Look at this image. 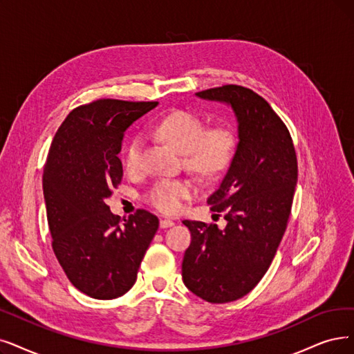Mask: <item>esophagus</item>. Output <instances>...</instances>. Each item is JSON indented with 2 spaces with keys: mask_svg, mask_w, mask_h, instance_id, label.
I'll list each match as a JSON object with an SVG mask.
<instances>
[{
  "mask_svg": "<svg viewBox=\"0 0 354 354\" xmlns=\"http://www.w3.org/2000/svg\"><path fill=\"white\" fill-rule=\"evenodd\" d=\"M174 223H176V222H174L173 219H165V218H164V219H161V221H160V226H161L162 230L169 228V226H173Z\"/></svg>",
  "mask_w": 354,
  "mask_h": 354,
  "instance_id": "1",
  "label": "esophagus"
}]
</instances>
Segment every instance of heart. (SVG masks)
Wrapping results in <instances>:
<instances>
[{
    "label": "heart",
    "mask_w": 354,
    "mask_h": 354,
    "mask_svg": "<svg viewBox=\"0 0 354 354\" xmlns=\"http://www.w3.org/2000/svg\"><path fill=\"white\" fill-rule=\"evenodd\" d=\"M153 135L181 153H186L190 167L203 174H215L230 162L235 140L230 131L223 128L205 132L203 122L186 110H174L164 115L152 126ZM142 144L133 139L126 148L123 167L128 173H135L140 165ZM194 193L190 181L161 180L147 193V202L165 214H176L183 202Z\"/></svg>",
    "instance_id": "heart-1"
}]
</instances>
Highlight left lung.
I'll return each mask as SVG.
<instances>
[{
  "instance_id": "8db88e82",
  "label": "left lung",
  "mask_w": 354,
  "mask_h": 354,
  "mask_svg": "<svg viewBox=\"0 0 354 354\" xmlns=\"http://www.w3.org/2000/svg\"><path fill=\"white\" fill-rule=\"evenodd\" d=\"M196 97L231 107L238 144L219 187L207 197L226 226L183 221L192 243L181 276L196 296L225 304L256 288L270 267L290 215L298 162L286 126L252 90L223 86Z\"/></svg>"
}]
</instances>
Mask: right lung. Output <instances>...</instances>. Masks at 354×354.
<instances>
[{
	"mask_svg": "<svg viewBox=\"0 0 354 354\" xmlns=\"http://www.w3.org/2000/svg\"><path fill=\"white\" fill-rule=\"evenodd\" d=\"M157 102L97 100L74 109L56 132L44 169L52 247L69 281L94 299H115L136 281L158 230L139 209L123 222L107 201L123 176L124 132Z\"/></svg>",
	"mask_w": 354,
	"mask_h": 354,
	"instance_id": "obj_1",
	"label": "right lung"
}]
</instances>
